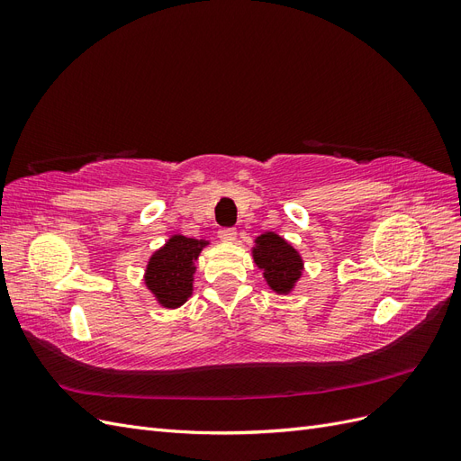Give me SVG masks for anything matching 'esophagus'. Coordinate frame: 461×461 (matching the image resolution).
I'll return each instance as SVG.
<instances>
[{
  "label": "esophagus",
  "mask_w": 461,
  "mask_h": 461,
  "mask_svg": "<svg viewBox=\"0 0 461 461\" xmlns=\"http://www.w3.org/2000/svg\"><path fill=\"white\" fill-rule=\"evenodd\" d=\"M219 239H221V240H225V242H232V240H236V229H232V227L221 229V230H219Z\"/></svg>",
  "instance_id": "34e87169"
}]
</instances>
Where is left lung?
Masks as SVG:
<instances>
[{"mask_svg": "<svg viewBox=\"0 0 461 461\" xmlns=\"http://www.w3.org/2000/svg\"><path fill=\"white\" fill-rule=\"evenodd\" d=\"M254 259L263 269L269 286L281 294L294 286L302 275V259L298 252L275 232L259 236Z\"/></svg>", "mask_w": 461, "mask_h": 461, "instance_id": "left-lung-1", "label": "left lung"}]
</instances>
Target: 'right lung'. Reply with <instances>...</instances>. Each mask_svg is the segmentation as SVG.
Instances as JSON below:
<instances>
[{"label": "right lung", "mask_w": 461, "mask_h": 461, "mask_svg": "<svg viewBox=\"0 0 461 461\" xmlns=\"http://www.w3.org/2000/svg\"><path fill=\"white\" fill-rule=\"evenodd\" d=\"M205 242L186 236H173L148 263L146 285L165 308H178L192 294L194 261Z\"/></svg>", "instance_id": "add662e5"}]
</instances>
